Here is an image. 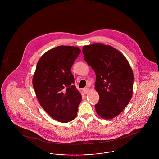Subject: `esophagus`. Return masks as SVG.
I'll return each instance as SVG.
<instances>
[{"label": "esophagus", "mask_w": 159, "mask_h": 159, "mask_svg": "<svg viewBox=\"0 0 159 159\" xmlns=\"http://www.w3.org/2000/svg\"><path fill=\"white\" fill-rule=\"evenodd\" d=\"M90 91V89L88 88H85L84 89V93H85V94H86V93H88Z\"/></svg>", "instance_id": "obj_1"}]
</instances>
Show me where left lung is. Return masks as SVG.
<instances>
[{
    "label": "left lung",
    "mask_w": 159,
    "mask_h": 159,
    "mask_svg": "<svg viewBox=\"0 0 159 159\" xmlns=\"http://www.w3.org/2000/svg\"><path fill=\"white\" fill-rule=\"evenodd\" d=\"M82 52L96 75L95 89L99 96L95 106L97 113L104 119H111L121 113L132 97V70L125 57L111 46H83Z\"/></svg>",
    "instance_id": "8db88e82"
}]
</instances>
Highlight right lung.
Segmentation results:
<instances>
[{
    "label": "right lung",
    "instance_id": "add662e5",
    "mask_svg": "<svg viewBox=\"0 0 159 159\" xmlns=\"http://www.w3.org/2000/svg\"><path fill=\"white\" fill-rule=\"evenodd\" d=\"M80 49L59 46L44 53L38 61L33 85L38 101L55 120L67 123L76 118L82 95L76 89L71 68Z\"/></svg>",
    "mask_w": 159,
    "mask_h": 159
}]
</instances>
